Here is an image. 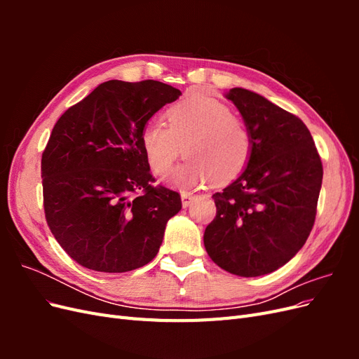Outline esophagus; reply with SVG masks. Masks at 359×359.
Here are the masks:
<instances>
[{"label": "esophagus", "instance_id": "obj_1", "mask_svg": "<svg viewBox=\"0 0 359 359\" xmlns=\"http://www.w3.org/2000/svg\"><path fill=\"white\" fill-rule=\"evenodd\" d=\"M193 199H194V194L193 193H189V191H182L181 193V201H182L184 208H187V206L193 202Z\"/></svg>", "mask_w": 359, "mask_h": 359}]
</instances>
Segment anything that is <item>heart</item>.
Wrapping results in <instances>:
<instances>
[{
	"mask_svg": "<svg viewBox=\"0 0 359 359\" xmlns=\"http://www.w3.org/2000/svg\"><path fill=\"white\" fill-rule=\"evenodd\" d=\"M166 124L149 123L140 135V145L154 173L165 177L184 154L189 160L173 172L178 187H198L214 181L235 180L248 165L253 142L247 124L229 106L191 95L166 112Z\"/></svg>",
	"mask_w": 359,
	"mask_h": 359,
	"instance_id": "heart-1",
	"label": "heart"
}]
</instances>
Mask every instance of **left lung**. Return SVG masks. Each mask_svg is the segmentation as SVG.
I'll list each match as a JSON object with an SVG mask.
<instances>
[{
    "label": "left lung",
    "instance_id": "obj_1",
    "mask_svg": "<svg viewBox=\"0 0 359 359\" xmlns=\"http://www.w3.org/2000/svg\"><path fill=\"white\" fill-rule=\"evenodd\" d=\"M252 135L244 172L212 194L217 212L203 244L212 262L240 277L273 273L295 256L313 229L322 161L298 116L244 88L226 94Z\"/></svg>",
    "mask_w": 359,
    "mask_h": 359
}]
</instances>
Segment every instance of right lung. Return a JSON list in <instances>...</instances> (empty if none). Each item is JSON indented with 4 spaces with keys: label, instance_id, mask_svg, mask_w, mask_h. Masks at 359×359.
<instances>
[{
    "label": "right lung",
    "instance_id": "obj_1",
    "mask_svg": "<svg viewBox=\"0 0 359 359\" xmlns=\"http://www.w3.org/2000/svg\"><path fill=\"white\" fill-rule=\"evenodd\" d=\"M181 91L158 81H107L69 107L41 156L43 206L73 260L127 273L158 253L181 196L154 181L140 145L148 119Z\"/></svg>",
    "mask_w": 359,
    "mask_h": 359
}]
</instances>
